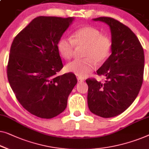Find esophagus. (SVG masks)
<instances>
[{
    "label": "esophagus",
    "mask_w": 149,
    "mask_h": 149,
    "mask_svg": "<svg viewBox=\"0 0 149 149\" xmlns=\"http://www.w3.org/2000/svg\"><path fill=\"white\" fill-rule=\"evenodd\" d=\"M77 81H78V83H83V82L84 81V80L81 79V78H77Z\"/></svg>",
    "instance_id": "1"
}]
</instances>
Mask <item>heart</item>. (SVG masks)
Listing matches in <instances>:
<instances>
[{"instance_id": "1", "label": "heart", "mask_w": 149, "mask_h": 149, "mask_svg": "<svg viewBox=\"0 0 149 149\" xmlns=\"http://www.w3.org/2000/svg\"><path fill=\"white\" fill-rule=\"evenodd\" d=\"M75 46L85 47L83 59L73 60L67 64V71L80 77H86L96 68L97 62L103 63L111 54L112 41L109 36L101 34L100 30L92 26L82 27L72 34V39L63 37L57 44L60 55L69 60L74 55Z\"/></svg>"}]
</instances>
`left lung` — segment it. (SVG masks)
<instances>
[{
    "instance_id": "obj_1",
    "label": "left lung",
    "mask_w": 149,
    "mask_h": 149,
    "mask_svg": "<svg viewBox=\"0 0 149 149\" xmlns=\"http://www.w3.org/2000/svg\"><path fill=\"white\" fill-rule=\"evenodd\" d=\"M107 23L111 33V54L97 71L104 83L86 80L90 111L102 118L116 116L135 100L143 81L144 55L134 33L119 21L107 17L93 19Z\"/></svg>"
}]
</instances>
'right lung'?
<instances>
[{
	"label": "right lung",
	"instance_id": "add662e5",
	"mask_svg": "<svg viewBox=\"0 0 149 149\" xmlns=\"http://www.w3.org/2000/svg\"><path fill=\"white\" fill-rule=\"evenodd\" d=\"M73 19L38 17L13 41L8 83L20 104L37 117L50 119L61 113L77 83L72 72L58 75L63 64L57 44Z\"/></svg>",
	"mask_w": 149,
	"mask_h": 149
}]
</instances>
